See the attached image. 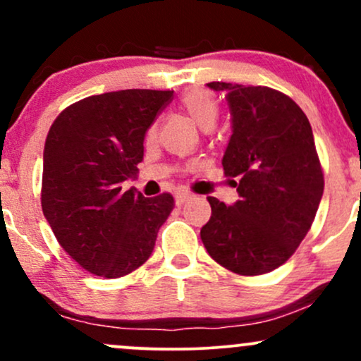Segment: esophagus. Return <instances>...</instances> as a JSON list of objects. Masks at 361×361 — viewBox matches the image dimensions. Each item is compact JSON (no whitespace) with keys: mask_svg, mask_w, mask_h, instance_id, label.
Here are the masks:
<instances>
[{"mask_svg":"<svg viewBox=\"0 0 361 361\" xmlns=\"http://www.w3.org/2000/svg\"><path fill=\"white\" fill-rule=\"evenodd\" d=\"M190 198H193V193L190 192H178L176 193V205H183L185 202H188Z\"/></svg>","mask_w":361,"mask_h":361,"instance_id":"1","label":"esophagus"}]
</instances>
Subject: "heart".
<instances>
[{"label":"heart","instance_id":"heart-1","mask_svg":"<svg viewBox=\"0 0 361 361\" xmlns=\"http://www.w3.org/2000/svg\"><path fill=\"white\" fill-rule=\"evenodd\" d=\"M181 106L186 114L192 117L198 127L204 130H210L217 123L219 115H221V105H219L217 97L210 93L209 90H190L180 98ZM156 132V127L149 130V137H152Z\"/></svg>","mask_w":361,"mask_h":361}]
</instances>
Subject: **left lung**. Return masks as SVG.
I'll return each mask as SVG.
<instances>
[{"label": "left lung", "instance_id": "1", "mask_svg": "<svg viewBox=\"0 0 361 361\" xmlns=\"http://www.w3.org/2000/svg\"><path fill=\"white\" fill-rule=\"evenodd\" d=\"M227 91L233 135L224 175L238 178L239 200L207 197L212 215L200 238L209 255L244 276L281 267L309 233L324 192L312 128L292 98L268 86L214 81Z\"/></svg>", "mask_w": 361, "mask_h": 361}]
</instances>
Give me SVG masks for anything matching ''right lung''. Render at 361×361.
<instances>
[{
  "label": "right lung",
  "instance_id": "right-lung-1",
  "mask_svg": "<svg viewBox=\"0 0 361 361\" xmlns=\"http://www.w3.org/2000/svg\"><path fill=\"white\" fill-rule=\"evenodd\" d=\"M173 91L122 90L93 94L54 120L44 149L40 202L71 258L103 279L137 270L175 209L164 192L147 198L123 181L137 176L144 135Z\"/></svg>",
  "mask_w": 361,
  "mask_h": 361
}]
</instances>
